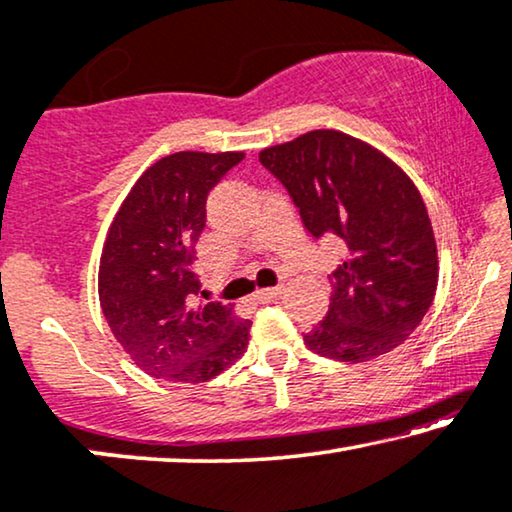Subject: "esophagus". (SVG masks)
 I'll return each instance as SVG.
<instances>
[{"label":"esophagus","mask_w":512,"mask_h":512,"mask_svg":"<svg viewBox=\"0 0 512 512\" xmlns=\"http://www.w3.org/2000/svg\"><path fill=\"white\" fill-rule=\"evenodd\" d=\"M282 292H285V289H282V287H269V289H257V292H255V301H257V303H271V301H276V299H280V296H282Z\"/></svg>","instance_id":"obj_1"}]
</instances>
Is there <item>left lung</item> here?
Wrapping results in <instances>:
<instances>
[{
    "label": "left lung",
    "instance_id": "1",
    "mask_svg": "<svg viewBox=\"0 0 512 512\" xmlns=\"http://www.w3.org/2000/svg\"><path fill=\"white\" fill-rule=\"evenodd\" d=\"M259 160L285 183L305 230L347 243L329 315L303 335L305 347L345 363L400 347L439 282L437 241L414 181L377 147L333 128L266 147Z\"/></svg>",
    "mask_w": 512,
    "mask_h": 512
}]
</instances>
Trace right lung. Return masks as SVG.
<instances>
[{"label": "right lung", "instance_id": "obj_1", "mask_svg": "<svg viewBox=\"0 0 512 512\" xmlns=\"http://www.w3.org/2000/svg\"><path fill=\"white\" fill-rule=\"evenodd\" d=\"M243 151H177L142 172L105 236L98 264L103 315L137 368L200 384L248 349L250 322L232 303L197 301L190 271L207 225V195Z\"/></svg>", "mask_w": 512, "mask_h": 512}]
</instances>
